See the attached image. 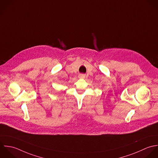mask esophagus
I'll list each match as a JSON object with an SVG mask.
<instances>
[{"label":"esophagus","instance_id":"obj_1","mask_svg":"<svg viewBox=\"0 0 158 158\" xmlns=\"http://www.w3.org/2000/svg\"><path fill=\"white\" fill-rule=\"evenodd\" d=\"M78 77L79 79H84L85 77V75H84V74H79Z\"/></svg>","mask_w":158,"mask_h":158}]
</instances>
